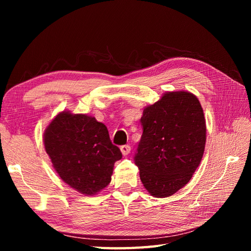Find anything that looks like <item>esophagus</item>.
<instances>
[{
  "label": "esophagus",
  "instance_id": "obj_1",
  "mask_svg": "<svg viewBox=\"0 0 251 251\" xmlns=\"http://www.w3.org/2000/svg\"><path fill=\"white\" fill-rule=\"evenodd\" d=\"M130 150H131V148L129 145H125V146L121 147V152L123 155H128V154L130 153Z\"/></svg>",
  "mask_w": 251,
  "mask_h": 251
}]
</instances>
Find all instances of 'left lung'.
<instances>
[{
  "instance_id": "8db88e82",
  "label": "left lung",
  "mask_w": 251,
  "mask_h": 251,
  "mask_svg": "<svg viewBox=\"0 0 251 251\" xmlns=\"http://www.w3.org/2000/svg\"><path fill=\"white\" fill-rule=\"evenodd\" d=\"M143 132L135 155L140 180L154 197L172 196L189 182L206 143L204 112L195 95L167 92L141 116Z\"/></svg>"
}]
</instances>
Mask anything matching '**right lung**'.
Segmentation results:
<instances>
[{
    "instance_id": "1",
    "label": "right lung",
    "mask_w": 251,
    "mask_h": 251,
    "mask_svg": "<svg viewBox=\"0 0 251 251\" xmlns=\"http://www.w3.org/2000/svg\"><path fill=\"white\" fill-rule=\"evenodd\" d=\"M45 151L63 182L84 195H96L111 182L122 153L106 126L87 114L62 111L44 131Z\"/></svg>"
}]
</instances>
